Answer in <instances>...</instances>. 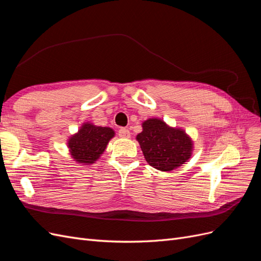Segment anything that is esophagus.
<instances>
[{
	"mask_svg": "<svg viewBox=\"0 0 261 261\" xmlns=\"http://www.w3.org/2000/svg\"><path fill=\"white\" fill-rule=\"evenodd\" d=\"M119 136H120L121 138H129V137H130V132H129L127 128L121 127V128L119 129Z\"/></svg>",
	"mask_w": 261,
	"mask_h": 261,
	"instance_id": "34e87169",
	"label": "esophagus"
}]
</instances>
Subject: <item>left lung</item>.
Instances as JSON below:
<instances>
[{"mask_svg":"<svg viewBox=\"0 0 261 261\" xmlns=\"http://www.w3.org/2000/svg\"><path fill=\"white\" fill-rule=\"evenodd\" d=\"M137 140L148 163L168 172L184 164L190 158L192 142L184 130L168 127L161 120L150 119L142 124Z\"/></svg>","mask_w":261,"mask_h":261,"instance_id":"obj_1","label":"left lung"}]
</instances>
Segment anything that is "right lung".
<instances>
[{"instance_id":"1","label":"right lung","mask_w":261,"mask_h":261,"mask_svg":"<svg viewBox=\"0 0 261 261\" xmlns=\"http://www.w3.org/2000/svg\"><path fill=\"white\" fill-rule=\"evenodd\" d=\"M113 136L114 132L109 127L94 126L86 123L69 140L71 155L80 163L92 164L102 154L107 143Z\"/></svg>"}]
</instances>
